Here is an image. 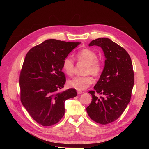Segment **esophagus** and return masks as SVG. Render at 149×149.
I'll list each match as a JSON object with an SVG mask.
<instances>
[{
  "instance_id": "1",
  "label": "esophagus",
  "mask_w": 149,
  "mask_h": 149,
  "mask_svg": "<svg viewBox=\"0 0 149 149\" xmlns=\"http://www.w3.org/2000/svg\"><path fill=\"white\" fill-rule=\"evenodd\" d=\"M77 93H78V94H82V91H81V90H77Z\"/></svg>"
}]
</instances>
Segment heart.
I'll return each mask as SVG.
<instances>
[{
  "instance_id": "heart-1",
  "label": "heart",
  "mask_w": 149,
  "mask_h": 149,
  "mask_svg": "<svg viewBox=\"0 0 149 149\" xmlns=\"http://www.w3.org/2000/svg\"><path fill=\"white\" fill-rule=\"evenodd\" d=\"M76 58L79 61H84L87 63L85 67L84 73L91 74L94 76H98L102 71V65L97 58L96 53L89 49H83L76 55ZM62 68L65 73L71 76L73 73L74 63L70 57H66L63 61ZM93 79L90 75L83 76H76L68 81L69 86L78 90H83L88 88L93 83Z\"/></svg>"
}]
</instances>
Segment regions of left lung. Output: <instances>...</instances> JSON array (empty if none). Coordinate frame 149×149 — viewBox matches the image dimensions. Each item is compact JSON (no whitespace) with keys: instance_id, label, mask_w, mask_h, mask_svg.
Wrapping results in <instances>:
<instances>
[{"instance_id":"left-lung-1","label":"left lung","mask_w":149,"mask_h":149,"mask_svg":"<svg viewBox=\"0 0 149 149\" xmlns=\"http://www.w3.org/2000/svg\"><path fill=\"white\" fill-rule=\"evenodd\" d=\"M94 45L102 48L105 65L94 90L89 92L92 101L86 111L93 120L107 124L118 119L130 102L134 83L133 67L125 49L109 38H100L89 44ZM95 93L102 96L98 98Z\"/></svg>"}]
</instances>
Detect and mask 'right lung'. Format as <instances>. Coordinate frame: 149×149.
I'll list each match as a JSON object with an SVG mask.
<instances>
[{
  "label": "right lung",
  "mask_w": 149,
  "mask_h": 149,
  "mask_svg": "<svg viewBox=\"0 0 149 149\" xmlns=\"http://www.w3.org/2000/svg\"><path fill=\"white\" fill-rule=\"evenodd\" d=\"M81 43L49 39L30 49L20 72V100L37 123L50 126L65 114V102L77 96L75 89L60 90L66 82L62 63Z\"/></svg>",
  "instance_id": "add662e5"
}]
</instances>
